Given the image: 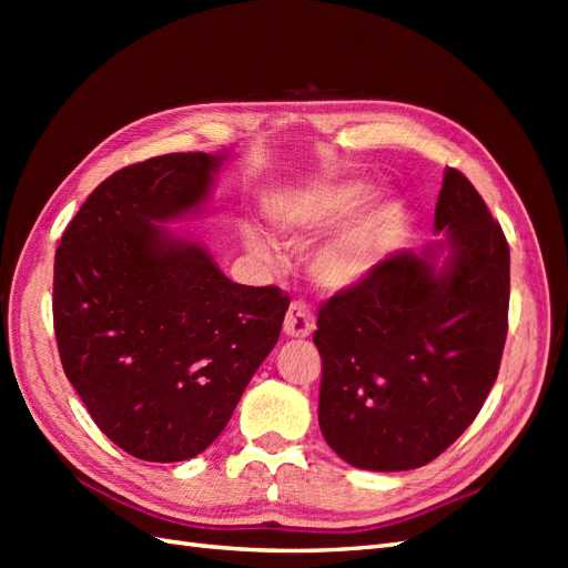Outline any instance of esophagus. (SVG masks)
<instances>
[{"label":"esophagus","mask_w":568,"mask_h":568,"mask_svg":"<svg viewBox=\"0 0 568 568\" xmlns=\"http://www.w3.org/2000/svg\"><path fill=\"white\" fill-rule=\"evenodd\" d=\"M313 329H315V315L311 311V305H305L303 301L291 303L284 317V334L291 338H305L313 334Z\"/></svg>","instance_id":"esophagus-1"}]
</instances>
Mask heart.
I'll list each match as a JSON object with an SVG mask.
<instances>
[{
  "label": "heart",
  "instance_id": "b5f03b06",
  "mask_svg": "<svg viewBox=\"0 0 568 568\" xmlns=\"http://www.w3.org/2000/svg\"><path fill=\"white\" fill-rule=\"evenodd\" d=\"M369 186L363 182H320L288 194L277 209V225L296 242L313 239L336 227L359 203H365ZM398 222V209L386 199L365 203L332 242H326L315 257V272L326 286H346L374 265ZM248 248L257 257H272V246L261 234H248Z\"/></svg>",
  "mask_w": 568,
  "mask_h": 568
}]
</instances>
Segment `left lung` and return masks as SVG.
<instances>
[{
	"label": "left lung",
	"mask_w": 568,
	"mask_h": 568,
	"mask_svg": "<svg viewBox=\"0 0 568 568\" xmlns=\"http://www.w3.org/2000/svg\"><path fill=\"white\" fill-rule=\"evenodd\" d=\"M436 232L450 257L403 251L341 288L317 313L320 428L357 469L424 467L467 432L500 372L509 246L459 170L445 168Z\"/></svg>",
	"instance_id": "left-lung-1"
}]
</instances>
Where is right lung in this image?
Segmentation results:
<instances>
[{"label": "right lung", "mask_w": 568, "mask_h": 568, "mask_svg": "<svg viewBox=\"0 0 568 568\" xmlns=\"http://www.w3.org/2000/svg\"><path fill=\"white\" fill-rule=\"evenodd\" d=\"M222 156L165 153L101 182L54 257L63 372L94 424L146 462L203 453L280 338L288 296L234 284L168 222L209 196Z\"/></svg>", "instance_id": "right-lung-1"}]
</instances>
